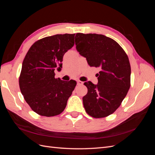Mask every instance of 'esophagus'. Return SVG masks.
Returning a JSON list of instances; mask_svg holds the SVG:
<instances>
[{"instance_id":"obj_1","label":"esophagus","mask_w":155,"mask_h":155,"mask_svg":"<svg viewBox=\"0 0 155 155\" xmlns=\"http://www.w3.org/2000/svg\"><path fill=\"white\" fill-rule=\"evenodd\" d=\"M77 83H78V85H83V83L82 81H79V80H78V81H77Z\"/></svg>"}]
</instances>
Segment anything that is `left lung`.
<instances>
[{"label":"left lung","instance_id":"8db88e82","mask_svg":"<svg viewBox=\"0 0 155 155\" xmlns=\"http://www.w3.org/2000/svg\"><path fill=\"white\" fill-rule=\"evenodd\" d=\"M75 43L89 66L100 69L97 85L84 83L88 88L83 97L85 111L93 118H105L116 110L129 91L131 70L128 56L116 41L104 35L78 33Z\"/></svg>","mask_w":155,"mask_h":155}]
</instances>
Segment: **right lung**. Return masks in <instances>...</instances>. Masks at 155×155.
<instances>
[{
	"label": "right lung",
	"mask_w": 155,
	"mask_h": 155,
	"mask_svg": "<svg viewBox=\"0 0 155 155\" xmlns=\"http://www.w3.org/2000/svg\"><path fill=\"white\" fill-rule=\"evenodd\" d=\"M74 34H57L31 45L23 60L18 79L20 90L32 110L50 117L64 110L76 81L55 78V69L62 68L64 54L74 45Z\"/></svg>",
	"instance_id": "obj_1"
}]
</instances>
